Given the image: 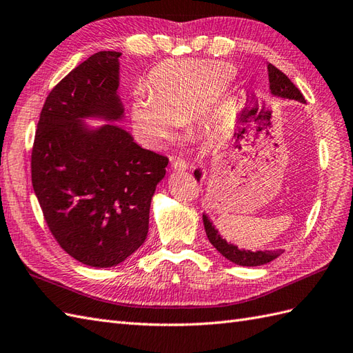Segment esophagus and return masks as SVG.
Masks as SVG:
<instances>
[{"instance_id":"obj_1","label":"esophagus","mask_w":353,"mask_h":353,"mask_svg":"<svg viewBox=\"0 0 353 353\" xmlns=\"http://www.w3.org/2000/svg\"><path fill=\"white\" fill-rule=\"evenodd\" d=\"M191 162H189L188 159H182V158H177L174 162H173V168L176 171H185V170H189L191 168Z\"/></svg>"}]
</instances>
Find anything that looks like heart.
<instances>
[{"label":"heart","instance_id":"b5f03b06","mask_svg":"<svg viewBox=\"0 0 353 353\" xmlns=\"http://www.w3.org/2000/svg\"><path fill=\"white\" fill-rule=\"evenodd\" d=\"M225 62H171L149 77V95H137L131 105L134 128L150 146H161L176 128L209 105L234 76ZM214 110L210 121L218 122Z\"/></svg>","mask_w":353,"mask_h":353}]
</instances>
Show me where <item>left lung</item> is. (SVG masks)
<instances>
[{
	"label": "left lung",
	"mask_w": 353,
	"mask_h": 353,
	"mask_svg": "<svg viewBox=\"0 0 353 353\" xmlns=\"http://www.w3.org/2000/svg\"><path fill=\"white\" fill-rule=\"evenodd\" d=\"M268 70V80H270V89L271 94L282 97V98H291V99H296V101L305 103V99L303 97V94L298 89L289 77L282 73L279 68H276L273 64L267 65ZM200 171H195V179H200ZM204 221V228H205V234L207 239L210 240L212 245L221 252V255H223L227 259H230L231 263L237 264V265H243V267H256V265H263L270 263V261L276 259L279 255H282V250H264V252H250V250H240L237 246L234 245H228L225 241L218 231L214 230L213 225L210 223V221L207 219V216H203Z\"/></svg>",
	"instance_id": "8db88e82"
}]
</instances>
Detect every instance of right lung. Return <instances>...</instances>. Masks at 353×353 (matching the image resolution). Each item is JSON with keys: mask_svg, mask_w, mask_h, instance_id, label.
I'll return each mask as SVG.
<instances>
[{"mask_svg": "<svg viewBox=\"0 0 353 353\" xmlns=\"http://www.w3.org/2000/svg\"><path fill=\"white\" fill-rule=\"evenodd\" d=\"M121 52H98L61 80L43 104L31 150V180L49 231L79 263L117 265L148 237L155 188L168 158L108 123L117 121Z\"/></svg>", "mask_w": 353, "mask_h": 353, "instance_id": "add662e5", "label": "right lung"}]
</instances>
